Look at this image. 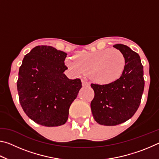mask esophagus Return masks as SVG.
<instances>
[{
  "instance_id": "esophagus-1",
  "label": "esophagus",
  "mask_w": 159,
  "mask_h": 159,
  "mask_svg": "<svg viewBox=\"0 0 159 159\" xmlns=\"http://www.w3.org/2000/svg\"><path fill=\"white\" fill-rule=\"evenodd\" d=\"M82 85H83V86H89L90 83L86 81L85 80H82Z\"/></svg>"
}]
</instances>
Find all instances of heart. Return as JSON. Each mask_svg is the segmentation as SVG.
Returning <instances> with one entry per match:
<instances>
[{"mask_svg":"<svg viewBox=\"0 0 159 159\" xmlns=\"http://www.w3.org/2000/svg\"><path fill=\"white\" fill-rule=\"evenodd\" d=\"M66 65L78 75L89 74L94 81L109 84L122 76L125 68V58L117 49H104L79 54L76 60L66 59Z\"/></svg>","mask_w":159,"mask_h":159,"instance_id":"b5f03b06","label":"heart"}]
</instances>
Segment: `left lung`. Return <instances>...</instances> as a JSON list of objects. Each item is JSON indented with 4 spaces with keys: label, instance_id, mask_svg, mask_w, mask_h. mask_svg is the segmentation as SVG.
I'll use <instances>...</instances> for the list:
<instances>
[{
    "label": "left lung",
    "instance_id": "8db88e82",
    "mask_svg": "<svg viewBox=\"0 0 159 159\" xmlns=\"http://www.w3.org/2000/svg\"><path fill=\"white\" fill-rule=\"evenodd\" d=\"M113 47L120 50L125 58L123 75L109 84L90 85L95 92L91 111L95 121L103 125H116L130 119L140 104L144 88L139 55L127 45L116 44Z\"/></svg>",
    "mask_w": 159,
    "mask_h": 159
}]
</instances>
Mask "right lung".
Masks as SVG:
<instances>
[{"label":"right lung","mask_w":159,"mask_h":159,"mask_svg":"<svg viewBox=\"0 0 159 159\" xmlns=\"http://www.w3.org/2000/svg\"><path fill=\"white\" fill-rule=\"evenodd\" d=\"M67 54L47 45L34 48L25 56L19 70L17 91L25 114L38 124L55 127L64 124L69 109L79 94V79L64 72Z\"/></svg>","instance_id":"obj_1"}]
</instances>
